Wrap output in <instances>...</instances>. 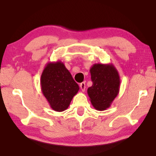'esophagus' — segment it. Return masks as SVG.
Masks as SVG:
<instances>
[{
    "label": "esophagus",
    "instance_id": "obj_1",
    "mask_svg": "<svg viewBox=\"0 0 156 156\" xmlns=\"http://www.w3.org/2000/svg\"><path fill=\"white\" fill-rule=\"evenodd\" d=\"M80 89H81V90H82V91H85V88H86V87H85V83H80Z\"/></svg>",
    "mask_w": 156,
    "mask_h": 156
}]
</instances>
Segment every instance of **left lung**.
<instances>
[{
  "instance_id": "obj_1",
  "label": "left lung",
  "mask_w": 156,
  "mask_h": 156,
  "mask_svg": "<svg viewBox=\"0 0 156 156\" xmlns=\"http://www.w3.org/2000/svg\"><path fill=\"white\" fill-rule=\"evenodd\" d=\"M90 73L93 83L87 89L90 101L96 110H106L119 93V73L113 65L100 63L92 66Z\"/></svg>"
}]
</instances>
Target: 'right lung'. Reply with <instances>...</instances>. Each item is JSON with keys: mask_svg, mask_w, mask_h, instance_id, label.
Here are the masks:
<instances>
[{"mask_svg": "<svg viewBox=\"0 0 156 156\" xmlns=\"http://www.w3.org/2000/svg\"><path fill=\"white\" fill-rule=\"evenodd\" d=\"M41 86L50 107L58 112L67 109L79 90L78 84L61 61L47 63L41 74Z\"/></svg>", "mask_w": 156, "mask_h": 156, "instance_id": "right-lung-1", "label": "right lung"}]
</instances>
